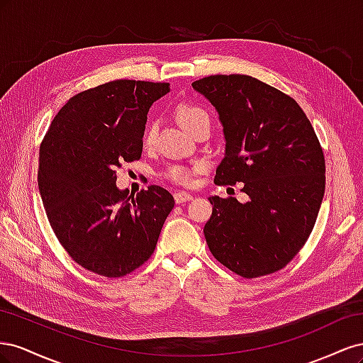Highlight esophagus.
<instances>
[{"mask_svg":"<svg viewBox=\"0 0 363 363\" xmlns=\"http://www.w3.org/2000/svg\"><path fill=\"white\" fill-rule=\"evenodd\" d=\"M174 200L177 204H182V203H186V201H191L192 195L188 194V192H177V194H174Z\"/></svg>","mask_w":363,"mask_h":363,"instance_id":"1","label":"esophagus"}]
</instances>
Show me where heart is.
<instances>
[{"label":"heart","mask_w":363,"mask_h":363,"mask_svg":"<svg viewBox=\"0 0 363 363\" xmlns=\"http://www.w3.org/2000/svg\"><path fill=\"white\" fill-rule=\"evenodd\" d=\"M177 119L182 124V127L189 133V131L200 123V121L208 119V115L204 108L195 106V104H180L177 107ZM156 135H157V124L151 123L147 127L145 135H144L145 145H151L152 142H155ZM167 177L174 182H177V183L188 184L191 182V169L186 167H180V164H175V167H171L167 171Z\"/></svg>","instance_id":"b5f03b06"}]
</instances>
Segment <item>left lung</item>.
I'll list each match as a JSON object with an SVG mask.
<instances>
[{
	"label": "left lung",
	"mask_w": 363,
	"mask_h": 363,
	"mask_svg": "<svg viewBox=\"0 0 363 363\" xmlns=\"http://www.w3.org/2000/svg\"><path fill=\"white\" fill-rule=\"evenodd\" d=\"M192 87L223 125L215 183H244L248 195L245 203L208 199V250L245 279L276 272L306 244L323 203L325 162L311 121L291 96L250 75H211Z\"/></svg>",
	"instance_id": "left-lung-1"
}]
</instances>
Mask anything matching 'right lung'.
<instances>
[{
  "instance_id": "obj_1",
  "label": "right lung",
  "mask_w": 363,
  "mask_h": 363,
  "mask_svg": "<svg viewBox=\"0 0 363 363\" xmlns=\"http://www.w3.org/2000/svg\"><path fill=\"white\" fill-rule=\"evenodd\" d=\"M168 83L115 80L69 98L39 155L38 184L48 221L69 256L95 274L123 277L150 259L172 195L148 186L127 199L116 168L140 157L147 115Z\"/></svg>"
}]
</instances>
